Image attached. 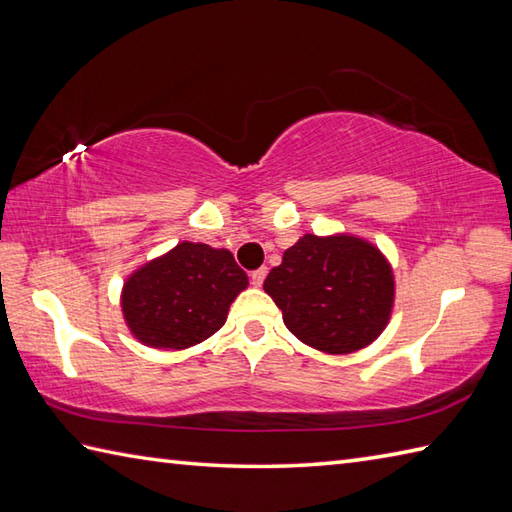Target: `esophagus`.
Returning a JSON list of instances; mask_svg holds the SVG:
<instances>
[{
  "mask_svg": "<svg viewBox=\"0 0 512 512\" xmlns=\"http://www.w3.org/2000/svg\"><path fill=\"white\" fill-rule=\"evenodd\" d=\"M266 273H268V270L264 266L257 268V270H253V273H250V281H253L255 286H262L264 279H266Z\"/></svg>",
  "mask_w": 512,
  "mask_h": 512,
  "instance_id": "1",
  "label": "esophagus"
}]
</instances>
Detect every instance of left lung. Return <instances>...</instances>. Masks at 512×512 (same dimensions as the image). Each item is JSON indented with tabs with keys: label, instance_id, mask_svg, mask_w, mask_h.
I'll return each instance as SVG.
<instances>
[{
	"label": "left lung",
	"instance_id": "obj_1",
	"mask_svg": "<svg viewBox=\"0 0 512 512\" xmlns=\"http://www.w3.org/2000/svg\"><path fill=\"white\" fill-rule=\"evenodd\" d=\"M264 290L286 328L310 347L350 354L385 330L394 306V275L380 250L352 235H303Z\"/></svg>",
	"mask_w": 512,
	"mask_h": 512
}]
</instances>
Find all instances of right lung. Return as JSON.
Instances as JSON below:
<instances>
[{
    "mask_svg": "<svg viewBox=\"0 0 512 512\" xmlns=\"http://www.w3.org/2000/svg\"><path fill=\"white\" fill-rule=\"evenodd\" d=\"M248 277L224 248L182 242L123 288V314L140 343L184 350L222 328Z\"/></svg>",
    "mask_w": 512,
    "mask_h": 512,
    "instance_id": "obj_1",
    "label": "right lung"
}]
</instances>
